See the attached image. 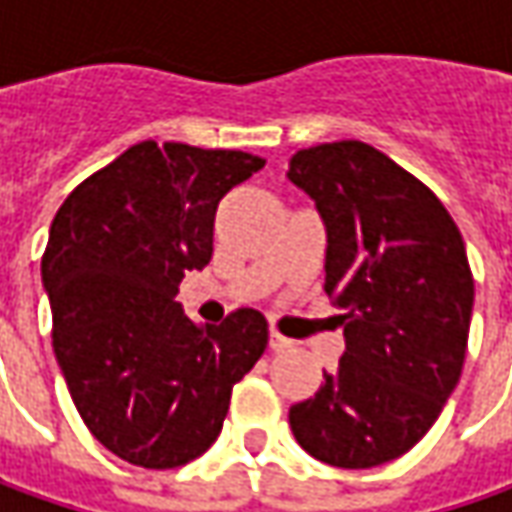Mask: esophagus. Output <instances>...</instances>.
<instances>
[{"label": "esophagus", "mask_w": 512, "mask_h": 512, "mask_svg": "<svg viewBox=\"0 0 512 512\" xmlns=\"http://www.w3.org/2000/svg\"><path fill=\"white\" fill-rule=\"evenodd\" d=\"M292 341H289V338H283V335H278V332H272V335H269V349H272V352H286V349H292Z\"/></svg>", "instance_id": "1"}]
</instances>
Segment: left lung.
Segmentation results:
<instances>
[{
    "instance_id": "left-lung-1",
    "label": "left lung",
    "mask_w": 512,
    "mask_h": 512,
    "mask_svg": "<svg viewBox=\"0 0 512 512\" xmlns=\"http://www.w3.org/2000/svg\"><path fill=\"white\" fill-rule=\"evenodd\" d=\"M286 177L326 229L323 292L346 349L321 389L289 410L312 458L367 470L412 450L453 395L473 318L467 249L441 200L358 140L292 154Z\"/></svg>"
}]
</instances>
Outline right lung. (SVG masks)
Wrapping results in <instances>:
<instances>
[{
	"mask_svg": "<svg viewBox=\"0 0 512 512\" xmlns=\"http://www.w3.org/2000/svg\"><path fill=\"white\" fill-rule=\"evenodd\" d=\"M263 166L246 151L145 140L79 183L51 223L42 286L56 364L85 427L128 464L203 456L266 349L257 309L203 329L174 300L212 260L217 203Z\"/></svg>",
	"mask_w": 512,
	"mask_h": 512,
	"instance_id": "obj_1",
	"label": "right lung"
}]
</instances>
